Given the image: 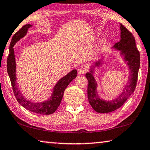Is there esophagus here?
I'll use <instances>...</instances> for the list:
<instances>
[{"label":"esophagus","instance_id":"34e87169","mask_svg":"<svg viewBox=\"0 0 150 150\" xmlns=\"http://www.w3.org/2000/svg\"><path fill=\"white\" fill-rule=\"evenodd\" d=\"M85 71H86V70H85V69L83 67H80L78 69V70H77L78 74L79 75L83 74V73H85Z\"/></svg>","mask_w":150,"mask_h":150}]
</instances>
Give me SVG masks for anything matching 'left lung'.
I'll return each mask as SVG.
<instances>
[{"label": "left lung", "mask_w": 150, "mask_h": 150, "mask_svg": "<svg viewBox=\"0 0 150 150\" xmlns=\"http://www.w3.org/2000/svg\"><path fill=\"white\" fill-rule=\"evenodd\" d=\"M121 39L115 43L114 48L120 50L121 54L124 56V59L129 69V76L127 85H125L123 91L117 98L111 101H104L99 97L97 93V84L94 79L91 69L90 72L85 74L88 80L87 97L90 105L93 109L98 113H105L113 111L121 108L129 97L134 92L137 85V76L140 66L139 52L135 46V38L132 33L129 32L122 24H120ZM101 60L96 61L94 66L99 67L101 65Z\"/></svg>", "instance_id": "left-lung-1"}]
</instances>
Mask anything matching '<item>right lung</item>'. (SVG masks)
<instances>
[{
  "label": "right lung",
  "instance_id": "1",
  "mask_svg": "<svg viewBox=\"0 0 150 150\" xmlns=\"http://www.w3.org/2000/svg\"><path fill=\"white\" fill-rule=\"evenodd\" d=\"M30 27H32V25L30 24L24 25L12 38L10 47H9V54L8 58H7V72L10 77L14 94L19 104L27 109V110L32 111V112L42 114V115H50V114L53 113L57 109L61 100H62L64 91H65L66 87L77 77V71L76 69L71 71L70 73H69L65 77L61 78L57 83L53 89V94L48 100L43 102L35 103V102H32L26 99L21 93L20 90L18 89L17 83H16V63L13 47L16 42L19 41L21 38H23L27 34L28 29Z\"/></svg>",
  "mask_w": 150,
  "mask_h": 150
}]
</instances>
